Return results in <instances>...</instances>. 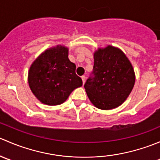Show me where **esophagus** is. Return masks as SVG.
Listing matches in <instances>:
<instances>
[{
    "instance_id": "34e87169",
    "label": "esophagus",
    "mask_w": 160,
    "mask_h": 160,
    "mask_svg": "<svg viewBox=\"0 0 160 160\" xmlns=\"http://www.w3.org/2000/svg\"><path fill=\"white\" fill-rule=\"evenodd\" d=\"M81 79H82V80H83V83L84 84L85 81H86V77H85V76H82Z\"/></svg>"
}]
</instances>
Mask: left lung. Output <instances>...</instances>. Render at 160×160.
<instances>
[{"label": "left lung", "instance_id": "left-lung-1", "mask_svg": "<svg viewBox=\"0 0 160 160\" xmlns=\"http://www.w3.org/2000/svg\"><path fill=\"white\" fill-rule=\"evenodd\" d=\"M92 75L84 84L92 104L101 110L120 106L130 94L135 84L133 67L118 48L108 46L93 53Z\"/></svg>", "mask_w": 160, "mask_h": 160}]
</instances>
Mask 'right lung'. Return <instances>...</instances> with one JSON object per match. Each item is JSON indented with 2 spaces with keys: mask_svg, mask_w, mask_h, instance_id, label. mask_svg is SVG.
Returning <instances> with one entry per match:
<instances>
[{
  "mask_svg": "<svg viewBox=\"0 0 160 160\" xmlns=\"http://www.w3.org/2000/svg\"><path fill=\"white\" fill-rule=\"evenodd\" d=\"M68 52V48L63 46L50 48L31 65L28 84L42 104H62L72 90L83 84L81 78L76 74V65L69 59Z\"/></svg>",
  "mask_w": 160,
  "mask_h": 160,
  "instance_id": "add662e5",
  "label": "right lung"
}]
</instances>
